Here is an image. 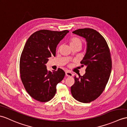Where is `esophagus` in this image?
Returning a JSON list of instances; mask_svg holds the SVG:
<instances>
[{
	"instance_id": "1",
	"label": "esophagus",
	"mask_w": 127,
	"mask_h": 127,
	"mask_svg": "<svg viewBox=\"0 0 127 127\" xmlns=\"http://www.w3.org/2000/svg\"><path fill=\"white\" fill-rule=\"evenodd\" d=\"M65 75L66 76H68V77H72L73 76L72 73L69 71H66L65 72Z\"/></svg>"
}]
</instances>
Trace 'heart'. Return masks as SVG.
<instances>
[{
    "label": "heart",
    "instance_id": "obj_1",
    "mask_svg": "<svg viewBox=\"0 0 127 127\" xmlns=\"http://www.w3.org/2000/svg\"><path fill=\"white\" fill-rule=\"evenodd\" d=\"M70 44L71 47L74 46H77V45L82 46V41L80 38H77V37H73L70 39Z\"/></svg>",
    "mask_w": 127,
    "mask_h": 127
}]
</instances>
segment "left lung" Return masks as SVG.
<instances>
[{
    "instance_id": "8db88e82",
    "label": "left lung",
    "mask_w": 127,
    "mask_h": 127,
    "mask_svg": "<svg viewBox=\"0 0 127 127\" xmlns=\"http://www.w3.org/2000/svg\"><path fill=\"white\" fill-rule=\"evenodd\" d=\"M72 33L86 39V54L81 63L87 68L83 76H75L71 93L77 101L89 103L101 95L109 79L112 67L110 50L104 37L93 29H80Z\"/></svg>"
}]
</instances>
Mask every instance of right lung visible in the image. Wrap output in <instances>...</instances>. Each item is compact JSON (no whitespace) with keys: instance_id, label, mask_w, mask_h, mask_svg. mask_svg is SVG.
<instances>
[{"instance_id":"obj_1","label":"right lung","mask_w":127,"mask_h":127,"mask_svg":"<svg viewBox=\"0 0 127 127\" xmlns=\"http://www.w3.org/2000/svg\"><path fill=\"white\" fill-rule=\"evenodd\" d=\"M69 32L39 30L31 35L24 47L20 58V78L26 91L38 101L51 100L57 84L64 77L62 69L48 71L45 64L49 58L55 56L57 45Z\"/></svg>"}]
</instances>
